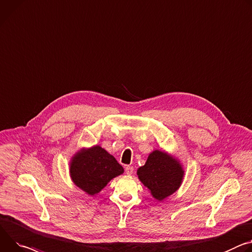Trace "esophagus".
<instances>
[{
	"mask_svg": "<svg viewBox=\"0 0 252 252\" xmlns=\"http://www.w3.org/2000/svg\"><path fill=\"white\" fill-rule=\"evenodd\" d=\"M133 173V168L130 166H126V175H131Z\"/></svg>",
	"mask_w": 252,
	"mask_h": 252,
	"instance_id": "obj_1",
	"label": "esophagus"
}]
</instances>
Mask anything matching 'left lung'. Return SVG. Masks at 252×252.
<instances>
[{
  "instance_id": "obj_1",
  "label": "left lung",
  "mask_w": 252,
  "mask_h": 252,
  "mask_svg": "<svg viewBox=\"0 0 252 252\" xmlns=\"http://www.w3.org/2000/svg\"><path fill=\"white\" fill-rule=\"evenodd\" d=\"M139 179L157 200H163L180 187L184 171L177 159L161 151H154L145 166L138 170Z\"/></svg>"
}]
</instances>
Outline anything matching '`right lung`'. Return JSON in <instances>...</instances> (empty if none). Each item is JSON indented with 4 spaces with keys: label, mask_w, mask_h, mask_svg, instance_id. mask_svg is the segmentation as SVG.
<instances>
[{
    "label": "right lung",
    "mask_w": 252,
    "mask_h": 252,
    "mask_svg": "<svg viewBox=\"0 0 252 252\" xmlns=\"http://www.w3.org/2000/svg\"><path fill=\"white\" fill-rule=\"evenodd\" d=\"M124 173V168L111 155L99 146L77 153L70 164V175L81 190L94 195L107 183Z\"/></svg>",
    "instance_id": "obj_1"
}]
</instances>
